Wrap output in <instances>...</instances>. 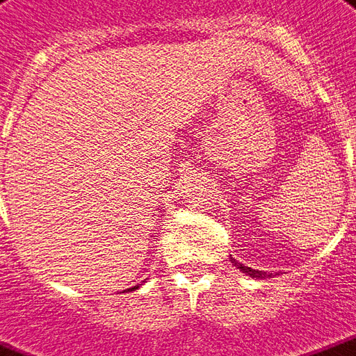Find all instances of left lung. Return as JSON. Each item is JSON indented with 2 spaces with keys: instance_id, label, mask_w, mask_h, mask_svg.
Returning <instances> with one entry per match:
<instances>
[{
  "instance_id": "left-lung-1",
  "label": "left lung",
  "mask_w": 356,
  "mask_h": 356,
  "mask_svg": "<svg viewBox=\"0 0 356 356\" xmlns=\"http://www.w3.org/2000/svg\"><path fill=\"white\" fill-rule=\"evenodd\" d=\"M232 264L237 267V269H241L245 275L252 277V279H271V277H275V275H279V273H266V271H258V269H252V267H246L243 266L241 261L233 260V258H232Z\"/></svg>"
}]
</instances>
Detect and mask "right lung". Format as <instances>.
Segmentation results:
<instances>
[{
	"mask_svg": "<svg viewBox=\"0 0 356 356\" xmlns=\"http://www.w3.org/2000/svg\"><path fill=\"white\" fill-rule=\"evenodd\" d=\"M132 290H138V284H136V286H132V288H127V290H123V292H132Z\"/></svg>",
	"mask_w": 356,
	"mask_h": 356,
	"instance_id": "add662e5",
	"label": "right lung"
}]
</instances>
